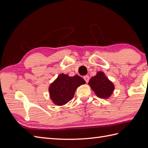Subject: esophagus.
Wrapping results in <instances>:
<instances>
[{
	"mask_svg": "<svg viewBox=\"0 0 148 148\" xmlns=\"http://www.w3.org/2000/svg\"><path fill=\"white\" fill-rule=\"evenodd\" d=\"M83 78H84V79L85 80V82H86V83H88V82H89V77L88 75H85V76H84Z\"/></svg>",
	"mask_w": 148,
	"mask_h": 148,
	"instance_id": "34e87169",
	"label": "esophagus"
}]
</instances>
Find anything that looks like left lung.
<instances>
[{
    "instance_id": "1",
    "label": "left lung",
    "mask_w": 148,
    "mask_h": 148,
    "mask_svg": "<svg viewBox=\"0 0 148 148\" xmlns=\"http://www.w3.org/2000/svg\"><path fill=\"white\" fill-rule=\"evenodd\" d=\"M88 84L97 96L101 98L110 97L114 90V84L102 71H98L96 76L89 79Z\"/></svg>"
}]
</instances>
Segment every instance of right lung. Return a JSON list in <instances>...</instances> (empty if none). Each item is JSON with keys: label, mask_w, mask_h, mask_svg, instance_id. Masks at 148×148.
<instances>
[{"label": "right lung", "mask_w": 148, "mask_h": 148, "mask_svg": "<svg viewBox=\"0 0 148 148\" xmlns=\"http://www.w3.org/2000/svg\"><path fill=\"white\" fill-rule=\"evenodd\" d=\"M85 83L84 79L78 75L70 77L62 73L49 87L51 99L56 105H64L73 99L77 88Z\"/></svg>", "instance_id": "1"}]
</instances>
